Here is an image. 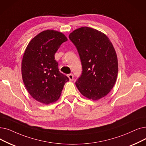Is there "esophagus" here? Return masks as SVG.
Returning <instances> with one entry per match:
<instances>
[{
  "label": "esophagus",
  "mask_w": 146,
  "mask_h": 146,
  "mask_svg": "<svg viewBox=\"0 0 146 146\" xmlns=\"http://www.w3.org/2000/svg\"><path fill=\"white\" fill-rule=\"evenodd\" d=\"M67 76H68V78L69 80H70V81H72V80H73L74 76H73V74H68Z\"/></svg>",
  "instance_id": "obj_1"
}]
</instances>
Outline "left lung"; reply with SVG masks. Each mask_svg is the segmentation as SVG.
I'll return each instance as SVG.
<instances>
[{"label":"left lung","mask_w":146,"mask_h":146,"mask_svg":"<svg viewBox=\"0 0 146 146\" xmlns=\"http://www.w3.org/2000/svg\"><path fill=\"white\" fill-rule=\"evenodd\" d=\"M68 37L77 48L82 66L76 86L90 100L105 97L115 85L118 72L117 55L111 42L103 33L88 27L74 30Z\"/></svg>","instance_id":"8db88e82"}]
</instances>
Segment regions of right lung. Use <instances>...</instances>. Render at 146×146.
Wrapping results in <instances>:
<instances>
[{
  "instance_id": "1",
  "label": "right lung",
  "mask_w": 146,
  "mask_h": 146,
  "mask_svg": "<svg viewBox=\"0 0 146 146\" xmlns=\"http://www.w3.org/2000/svg\"><path fill=\"white\" fill-rule=\"evenodd\" d=\"M66 36L59 31H42L29 42L21 62L23 82L35 100L45 104L57 100L65 83L69 81L60 73L55 54Z\"/></svg>"
}]
</instances>
